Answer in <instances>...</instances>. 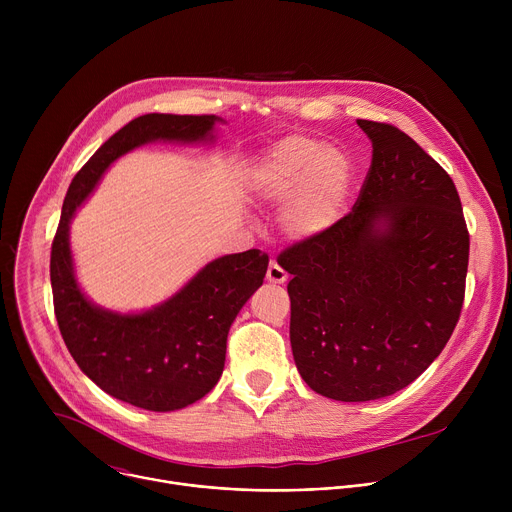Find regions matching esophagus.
Here are the masks:
<instances>
[{
	"label": "esophagus",
	"instance_id": "34e87169",
	"mask_svg": "<svg viewBox=\"0 0 512 512\" xmlns=\"http://www.w3.org/2000/svg\"><path fill=\"white\" fill-rule=\"evenodd\" d=\"M267 281L269 283H285L287 281L285 269H281L275 261H271L269 267H267Z\"/></svg>",
	"mask_w": 512,
	"mask_h": 512
}]
</instances>
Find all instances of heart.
Returning a JSON list of instances; mask_svg holds the SVG:
<instances>
[{
  "mask_svg": "<svg viewBox=\"0 0 512 512\" xmlns=\"http://www.w3.org/2000/svg\"><path fill=\"white\" fill-rule=\"evenodd\" d=\"M249 186L267 204L287 201L283 231L296 241H310L342 218L352 190V164L334 145L296 133L279 139L261 156Z\"/></svg>",
  "mask_w": 512,
  "mask_h": 512,
  "instance_id": "b5f03b06",
  "label": "heart"
}]
</instances>
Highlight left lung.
I'll use <instances>...</instances> for the list:
<instances>
[{"mask_svg": "<svg viewBox=\"0 0 512 512\" xmlns=\"http://www.w3.org/2000/svg\"><path fill=\"white\" fill-rule=\"evenodd\" d=\"M373 162L350 214L283 251L289 342L308 387L360 403L413 383L464 302L470 237L446 170L401 129L358 119Z\"/></svg>", "mask_w": 512, "mask_h": 512, "instance_id": "1", "label": "left lung"}]
</instances>
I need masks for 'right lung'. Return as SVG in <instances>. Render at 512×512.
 <instances>
[{"label":"right lung","instance_id":"obj_1","mask_svg":"<svg viewBox=\"0 0 512 512\" xmlns=\"http://www.w3.org/2000/svg\"><path fill=\"white\" fill-rule=\"evenodd\" d=\"M216 115H141L111 135L72 178L52 243L54 314L68 352L105 393L148 411L202 399L223 375L227 336L261 287L269 257L259 249L206 263L174 296L141 312H115L87 298L70 251V223L121 156L152 141L214 143Z\"/></svg>","mask_w":512,"mask_h":512}]
</instances>
